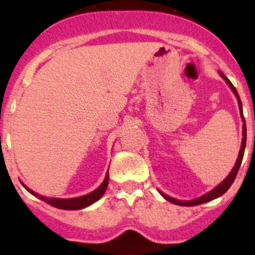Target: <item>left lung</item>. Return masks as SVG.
<instances>
[{"instance_id":"left-lung-1","label":"left lung","mask_w":255,"mask_h":255,"mask_svg":"<svg viewBox=\"0 0 255 255\" xmlns=\"http://www.w3.org/2000/svg\"><path fill=\"white\" fill-rule=\"evenodd\" d=\"M221 76L226 80V83L229 84V87L233 89L234 94L236 96V98H238V102H239V108H240V116H242L243 119V123H244V125H243V140H242V148H240V152H239V157L238 159H236V163L235 166H234V168L231 170V172H230L229 176L226 177V179L224 180V181L221 182L220 185L216 186L213 190L208 191L207 194L202 195V197L197 198V199H193V200H177L175 199V198H171L168 197V195H166L164 193H162V191H159L161 193L162 197L164 198L166 200H168V202H171V203L173 204H177V206H185V207H193V206H198V204H202V203H206V202H209V200H213L216 199V198L221 197V195H224L225 193H226L227 190H229V188L231 185H233L234 180H235L236 175H238V171L239 168H240V164H242V161H243V157H244V150H245V145H247V125H245V119H244V115H243V105H242V101H240V97H239L238 94V91L235 89V87L233 85V83L230 82L229 79L226 78V76L224 75L222 73H220Z\"/></svg>"}]
</instances>
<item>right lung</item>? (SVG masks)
I'll use <instances>...</instances> for the list:
<instances>
[{"label":"right lung","mask_w":255,"mask_h":255,"mask_svg":"<svg viewBox=\"0 0 255 255\" xmlns=\"http://www.w3.org/2000/svg\"><path fill=\"white\" fill-rule=\"evenodd\" d=\"M107 186H108V172H107V175H106V177H105V180H103L102 184H101V185L98 186L96 190L92 191V193H89V194H87V195H83V197L70 198V199H61V198H46V197H43V195H39V194H37V193H34L33 190H30L29 188H26L25 185H24V188H25L26 190L30 193V194H33L34 197L39 198L40 200H43V202L48 203L49 206L56 207V208H60V209H67V211H75V209L85 208V207L91 206V204H93L94 202H97V200L100 199V198L105 194V191H106V189H107Z\"/></svg>","instance_id":"obj_1"}]
</instances>
